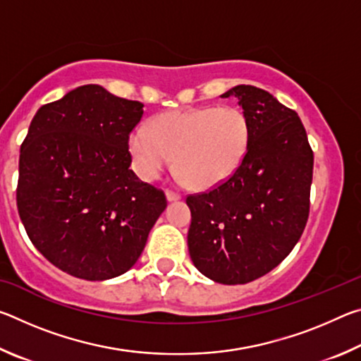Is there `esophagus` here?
Segmentation results:
<instances>
[{"label": "esophagus", "instance_id": "1", "mask_svg": "<svg viewBox=\"0 0 361 361\" xmlns=\"http://www.w3.org/2000/svg\"><path fill=\"white\" fill-rule=\"evenodd\" d=\"M166 197H167L169 202H175V200H180V199H181V194L175 192V191H170V189H167V191H166Z\"/></svg>", "mask_w": 361, "mask_h": 361}]
</instances>
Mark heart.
Listing matches in <instances>:
<instances>
[{
	"mask_svg": "<svg viewBox=\"0 0 361 361\" xmlns=\"http://www.w3.org/2000/svg\"><path fill=\"white\" fill-rule=\"evenodd\" d=\"M250 142L252 127L242 109L210 106L157 116L151 129L140 126L132 130L129 151L146 181L172 167L176 156L183 180L197 189H212L239 170Z\"/></svg>",
	"mask_w": 361,
	"mask_h": 361,
	"instance_id": "obj_1",
	"label": "heart"
}]
</instances>
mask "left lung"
<instances>
[{"instance_id":"8db88e82","label":"left lung","mask_w":361,"mask_h":361,"mask_svg":"<svg viewBox=\"0 0 361 361\" xmlns=\"http://www.w3.org/2000/svg\"><path fill=\"white\" fill-rule=\"evenodd\" d=\"M252 127L239 170L209 192L188 195V248L194 266L223 285H242L277 267L305 228L314 152L296 111L255 85H235Z\"/></svg>"}]
</instances>
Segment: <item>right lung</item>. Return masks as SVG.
Returning <instances> with one entry per match:
<instances>
[{
	"label": "right lung",
	"mask_w": 361,
	"mask_h": 361,
	"mask_svg": "<svg viewBox=\"0 0 361 361\" xmlns=\"http://www.w3.org/2000/svg\"><path fill=\"white\" fill-rule=\"evenodd\" d=\"M143 106L87 84L42 105L30 124L17 209L38 252L73 277L100 282L129 271L166 210L161 189L129 169Z\"/></svg>",
	"instance_id": "right-lung-1"
}]
</instances>
